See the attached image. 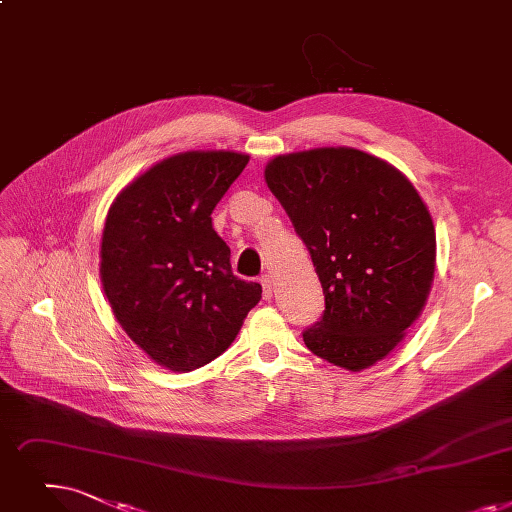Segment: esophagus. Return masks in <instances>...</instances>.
Masks as SVG:
<instances>
[{"label":"esophagus","instance_id":"1","mask_svg":"<svg viewBox=\"0 0 512 512\" xmlns=\"http://www.w3.org/2000/svg\"><path fill=\"white\" fill-rule=\"evenodd\" d=\"M261 286H263V299L270 301L272 299V276H263Z\"/></svg>","mask_w":512,"mask_h":512}]
</instances>
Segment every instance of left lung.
I'll return each mask as SVG.
<instances>
[{"label":"left lung","instance_id":"obj_1","mask_svg":"<svg viewBox=\"0 0 512 512\" xmlns=\"http://www.w3.org/2000/svg\"><path fill=\"white\" fill-rule=\"evenodd\" d=\"M265 184L309 249L322 320L303 332L318 358L360 372L404 341L435 274V226L408 177L358 148L278 154Z\"/></svg>","mask_w":512,"mask_h":512}]
</instances>
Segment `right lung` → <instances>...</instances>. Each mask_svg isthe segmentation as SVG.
Returning a JSON list of instances; mask_svg holds the SVG:
<instances>
[{
	"mask_svg": "<svg viewBox=\"0 0 512 512\" xmlns=\"http://www.w3.org/2000/svg\"><path fill=\"white\" fill-rule=\"evenodd\" d=\"M249 163L232 150H190L152 165L110 205L100 280L110 309L150 360L201 368L236 339L261 284L232 274L211 213Z\"/></svg>",
	"mask_w": 512,
	"mask_h": 512,
	"instance_id": "right-lung-1",
	"label": "right lung"
}]
</instances>
